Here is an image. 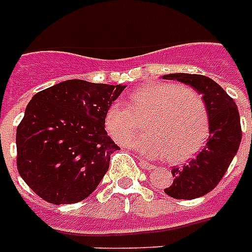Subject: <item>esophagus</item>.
I'll use <instances>...</instances> for the list:
<instances>
[{
	"instance_id": "1",
	"label": "esophagus",
	"mask_w": 252,
	"mask_h": 252,
	"mask_svg": "<svg viewBox=\"0 0 252 252\" xmlns=\"http://www.w3.org/2000/svg\"><path fill=\"white\" fill-rule=\"evenodd\" d=\"M138 165L141 166L142 168H145V170H153L154 168L153 165H150L149 162L144 161V159H140V163H138Z\"/></svg>"
}]
</instances>
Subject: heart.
Segmentation results:
<instances>
[{
  "instance_id": "obj_1",
  "label": "heart",
  "mask_w": 252,
  "mask_h": 252,
  "mask_svg": "<svg viewBox=\"0 0 252 252\" xmlns=\"http://www.w3.org/2000/svg\"><path fill=\"white\" fill-rule=\"evenodd\" d=\"M126 106L115 100L107 107L104 128L110 137L124 145L137 127L135 119L146 116V133L126 145L149 158L166 156L182 163L203 149L209 136V115L199 91L170 82L138 87L126 98Z\"/></svg>"
}]
</instances>
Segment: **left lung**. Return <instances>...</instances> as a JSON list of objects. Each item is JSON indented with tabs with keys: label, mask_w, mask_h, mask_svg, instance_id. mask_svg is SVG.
Wrapping results in <instances>:
<instances>
[{
	"label": "left lung",
	"mask_w": 252,
	"mask_h": 252,
	"mask_svg": "<svg viewBox=\"0 0 252 252\" xmlns=\"http://www.w3.org/2000/svg\"><path fill=\"white\" fill-rule=\"evenodd\" d=\"M165 80L189 85L203 94L209 115V137L195 158L171 170L174 182L165 192L174 199L191 200L207 195L222 179L242 140L238 107L226 91L209 77L172 73Z\"/></svg>",
	"instance_id": "1"
}]
</instances>
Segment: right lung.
<instances>
[{
	"label": "right lung",
	"instance_id": "right-lung-1",
	"mask_svg": "<svg viewBox=\"0 0 252 252\" xmlns=\"http://www.w3.org/2000/svg\"><path fill=\"white\" fill-rule=\"evenodd\" d=\"M124 87L69 80L33 95L17 126V167L37 196L73 204L98 187L120 149L104 114Z\"/></svg>",
	"mask_w": 252,
	"mask_h": 252
}]
</instances>
